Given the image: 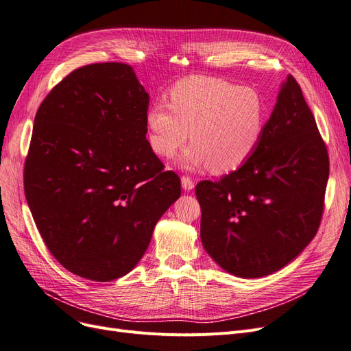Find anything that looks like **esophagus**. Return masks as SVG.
<instances>
[{
    "mask_svg": "<svg viewBox=\"0 0 351 351\" xmlns=\"http://www.w3.org/2000/svg\"><path fill=\"white\" fill-rule=\"evenodd\" d=\"M182 186H183V189L184 190H187V192H190V190H192L193 187H195V182L190 177H186V176H183L182 177Z\"/></svg>",
    "mask_w": 351,
    "mask_h": 351,
    "instance_id": "esophagus-1",
    "label": "esophagus"
}]
</instances>
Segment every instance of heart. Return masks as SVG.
<instances>
[{
	"mask_svg": "<svg viewBox=\"0 0 351 351\" xmlns=\"http://www.w3.org/2000/svg\"><path fill=\"white\" fill-rule=\"evenodd\" d=\"M147 143L164 159L176 156L189 139L193 146L182 165L214 173L240 168L258 149L267 108L253 89L217 77H187L169 90V102L152 104L145 115Z\"/></svg>",
	"mask_w": 351,
	"mask_h": 351,
	"instance_id": "1",
	"label": "heart"
}]
</instances>
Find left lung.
Listing matches in <instances>:
<instances>
[{"instance_id": "1", "label": "left lung", "mask_w": 351, "mask_h": 351, "mask_svg": "<svg viewBox=\"0 0 351 351\" xmlns=\"http://www.w3.org/2000/svg\"><path fill=\"white\" fill-rule=\"evenodd\" d=\"M328 176L325 142L289 76L254 154L219 182L196 186L205 250L240 278L277 272L317 232Z\"/></svg>"}]
</instances>
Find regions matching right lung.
Listing matches in <instances>:
<instances>
[{
	"mask_svg": "<svg viewBox=\"0 0 351 351\" xmlns=\"http://www.w3.org/2000/svg\"><path fill=\"white\" fill-rule=\"evenodd\" d=\"M147 107L130 66L97 62L71 71L36 112L26 200L52 256L82 278L129 274L182 195L147 143Z\"/></svg>",
	"mask_w": 351,
	"mask_h": 351,
	"instance_id": "add662e5",
	"label": "right lung"
}]
</instances>
